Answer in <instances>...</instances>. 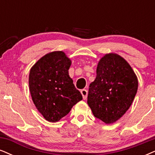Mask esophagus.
Returning <instances> with one entry per match:
<instances>
[{"instance_id":"34e87169","label":"esophagus","mask_w":155,"mask_h":155,"mask_svg":"<svg viewBox=\"0 0 155 155\" xmlns=\"http://www.w3.org/2000/svg\"><path fill=\"white\" fill-rule=\"evenodd\" d=\"M81 93L82 94V97H83V99L84 100L87 99V95H88V91L87 89H82L81 91Z\"/></svg>"}]
</instances>
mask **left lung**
<instances>
[{
    "mask_svg": "<svg viewBox=\"0 0 155 155\" xmlns=\"http://www.w3.org/2000/svg\"><path fill=\"white\" fill-rule=\"evenodd\" d=\"M137 89V77L130 64L111 53L99 61L97 77L89 85L87 103L94 116L112 124L128 110Z\"/></svg>",
    "mask_w": 155,
    "mask_h": 155,
    "instance_id": "1",
    "label": "left lung"
}]
</instances>
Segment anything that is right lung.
Returning <instances> with one entry per match:
<instances>
[{
  "mask_svg": "<svg viewBox=\"0 0 155 155\" xmlns=\"http://www.w3.org/2000/svg\"><path fill=\"white\" fill-rule=\"evenodd\" d=\"M71 60L63 51H54L41 58L31 68L29 90L39 112L50 122H56L82 100L68 75Z\"/></svg>",
  "mask_w": 155,
  "mask_h": 155,
  "instance_id": "obj_1",
  "label": "right lung"
}]
</instances>
